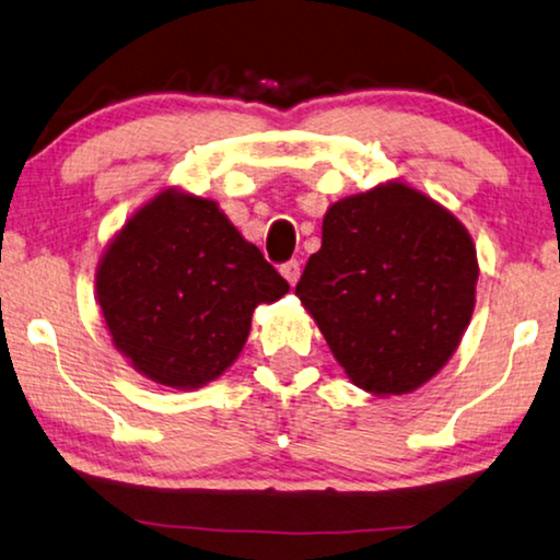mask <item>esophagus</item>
<instances>
[{"label": "esophagus", "instance_id": "34e87169", "mask_svg": "<svg viewBox=\"0 0 560 560\" xmlns=\"http://www.w3.org/2000/svg\"><path fill=\"white\" fill-rule=\"evenodd\" d=\"M281 277L287 279L291 287H294V283L299 281V277H302V264L296 261V258H291V261H287L281 266Z\"/></svg>", "mask_w": 560, "mask_h": 560}]
</instances>
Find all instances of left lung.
I'll list each match as a JSON object with an SVG mask.
<instances>
[{
    "label": "left lung",
    "instance_id": "8db88e82",
    "mask_svg": "<svg viewBox=\"0 0 560 560\" xmlns=\"http://www.w3.org/2000/svg\"><path fill=\"white\" fill-rule=\"evenodd\" d=\"M478 273L463 223L389 180L329 206L296 296L357 387L407 395L455 354Z\"/></svg>",
    "mask_w": 560,
    "mask_h": 560
}]
</instances>
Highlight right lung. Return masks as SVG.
Segmentation results:
<instances>
[{
	"label": "right lung",
	"instance_id": "1",
	"mask_svg": "<svg viewBox=\"0 0 560 560\" xmlns=\"http://www.w3.org/2000/svg\"><path fill=\"white\" fill-rule=\"evenodd\" d=\"M289 283L211 198L168 188L107 244L95 299L118 352L143 377L196 389L244 349L258 304Z\"/></svg>",
	"mask_w": 560,
	"mask_h": 560
}]
</instances>
